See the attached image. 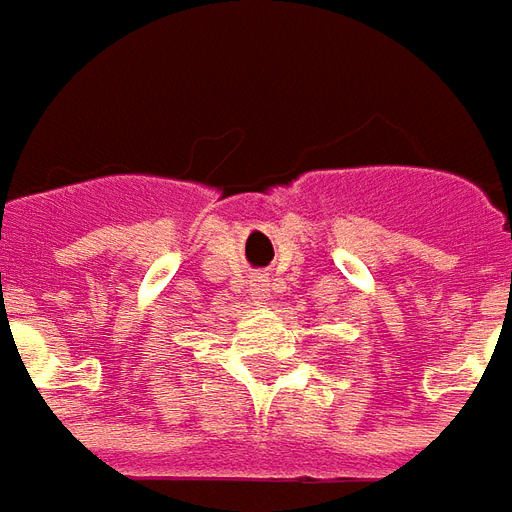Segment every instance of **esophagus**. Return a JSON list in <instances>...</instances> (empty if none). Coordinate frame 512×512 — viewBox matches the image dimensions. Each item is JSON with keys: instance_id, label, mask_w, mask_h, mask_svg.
Masks as SVG:
<instances>
[{"instance_id": "esophagus-1", "label": "esophagus", "mask_w": 512, "mask_h": 512, "mask_svg": "<svg viewBox=\"0 0 512 512\" xmlns=\"http://www.w3.org/2000/svg\"><path fill=\"white\" fill-rule=\"evenodd\" d=\"M249 290L255 295L257 301H268L271 298V279L268 274H255L249 279Z\"/></svg>"}]
</instances>
